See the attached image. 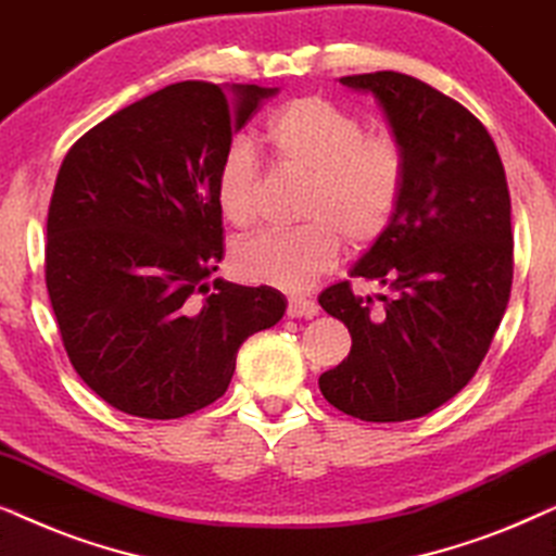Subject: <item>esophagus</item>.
Masks as SVG:
<instances>
[{"mask_svg": "<svg viewBox=\"0 0 556 556\" xmlns=\"http://www.w3.org/2000/svg\"><path fill=\"white\" fill-rule=\"evenodd\" d=\"M288 316L291 318H314L318 316V303L311 301V299H295L288 301Z\"/></svg>", "mask_w": 556, "mask_h": 556, "instance_id": "1", "label": "esophagus"}]
</instances>
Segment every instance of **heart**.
Listing matches in <instances>:
<instances>
[{
    "instance_id": "obj_1",
    "label": "heart",
    "mask_w": 556,
    "mask_h": 556,
    "mask_svg": "<svg viewBox=\"0 0 556 556\" xmlns=\"http://www.w3.org/2000/svg\"><path fill=\"white\" fill-rule=\"evenodd\" d=\"M265 141L280 162L308 174L301 217L286 230H257L232 250L245 280L288 293L308 291L339 261L341 238L352 248L390 227L405 185V154L390 134H364L354 113L326 98H295L273 113ZM215 200L232 225H248L257 200V156L245 139L225 149Z\"/></svg>"
}]
</instances>
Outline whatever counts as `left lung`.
Here are the masks:
<instances>
[{"mask_svg":"<svg viewBox=\"0 0 556 556\" xmlns=\"http://www.w3.org/2000/svg\"><path fill=\"white\" fill-rule=\"evenodd\" d=\"M339 83L375 96L405 154V185L390 227L349 270L390 291L382 306L346 280L318 295L352 333V352L318 387L359 420H415L470 382L504 318L511 197L496 143L453 98L392 71Z\"/></svg>","mask_w":556,"mask_h":556,"instance_id":"obj_1","label":"left lung"}]
</instances>
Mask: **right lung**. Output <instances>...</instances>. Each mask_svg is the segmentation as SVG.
Wrapping results in <instances>:
<instances>
[{"label": "right lung", "mask_w": 556, "mask_h": 556, "mask_svg": "<svg viewBox=\"0 0 556 556\" xmlns=\"http://www.w3.org/2000/svg\"><path fill=\"white\" fill-rule=\"evenodd\" d=\"M273 96L174 83L101 121L63 159L45 280L75 371L121 413L174 420L212 405L242 341L286 314L276 288L210 283L225 255L217 164Z\"/></svg>", "instance_id": "obj_1"}]
</instances>
